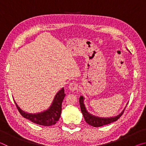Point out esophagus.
Here are the masks:
<instances>
[{
    "label": "esophagus",
    "mask_w": 146,
    "mask_h": 146,
    "mask_svg": "<svg viewBox=\"0 0 146 146\" xmlns=\"http://www.w3.org/2000/svg\"><path fill=\"white\" fill-rule=\"evenodd\" d=\"M69 90L73 93H77L78 88V84L76 82H71L69 84Z\"/></svg>",
    "instance_id": "esophagus-1"
}]
</instances>
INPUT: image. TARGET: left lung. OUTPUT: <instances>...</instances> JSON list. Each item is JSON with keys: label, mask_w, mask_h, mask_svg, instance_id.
<instances>
[{"label": "left lung", "mask_w": 146, "mask_h": 146, "mask_svg": "<svg viewBox=\"0 0 146 146\" xmlns=\"http://www.w3.org/2000/svg\"><path fill=\"white\" fill-rule=\"evenodd\" d=\"M84 100L85 98L84 97H83V96H81V97H80V98H79V103H80L81 111L82 113V115L84 116V117L86 122H87L88 124L91 125V126L95 127L102 126V125L109 124V123L117 121L118 118L122 116L123 113V111H124L125 107H126V106H125V108H123V110L119 113V114L114 116V117H98V116L94 115L93 114H91L90 112H88V111L87 110V109H86V107L84 104Z\"/></svg>", "instance_id": "left-lung-1"}]
</instances>
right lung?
Here are the masks:
<instances>
[{
  "label": "right lung",
  "mask_w": 146,
  "mask_h": 146,
  "mask_svg": "<svg viewBox=\"0 0 146 146\" xmlns=\"http://www.w3.org/2000/svg\"><path fill=\"white\" fill-rule=\"evenodd\" d=\"M65 96L64 88H62L56 93L52 103L47 110L36 113L25 112L19 107L15 101L14 102L19 111L24 118L36 124L44 125V126H50L55 124L60 118L62 111V103Z\"/></svg>",
  "instance_id": "obj_1"
}]
</instances>
